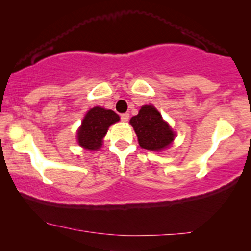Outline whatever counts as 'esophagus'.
Returning <instances> with one entry per match:
<instances>
[{"instance_id": "obj_1", "label": "esophagus", "mask_w": 251, "mask_h": 251, "mask_svg": "<svg viewBox=\"0 0 251 251\" xmlns=\"http://www.w3.org/2000/svg\"><path fill=\"white\" fill-rule=\"evenodd\" d=\"M120 118H121V121L122 122L129 121V114H128V113H123V114H121V116H120Z\"/></svg>"}]
</instances>
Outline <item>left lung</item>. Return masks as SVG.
I'll list each match as a JSON object with an SVG mask.
<instances>
[{"label":"left lung","instance_id":"left-lung-1","mask_svg":"<svg viewBox=\"0 0 251 251\" xmlns=\"http://www.w3.org/2000/svg\"><path fill=\"white\" fill-rule=\"evenodd\" d=\"M130 123L138 137L140 147L150 151L166 149L175 138L173 130L162 120V116L154 106L145 105L138 115L132 116Z\"/></svg>","mask_w":251,"mask_h":251}]
</instances>
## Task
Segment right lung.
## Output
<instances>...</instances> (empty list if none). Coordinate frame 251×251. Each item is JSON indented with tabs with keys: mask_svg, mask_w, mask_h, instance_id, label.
Wrapping results in <instances>:
<instances>
[{
	"mask_svg": "<svg viewBox=\"0 0 251 251\" xmlns=\"http://www.w3.org/2000/svg\"><path fill=\"white\" fill-rule=\"evenodd\" d=\"M120 116L112 109L94 107L87 113L77 131V142L84 149L95 151L101 147L102 137L108 126L118 122Z\"/></svg>",
	"mask_w": 251,
	"mask_h": 251,
	"instance_id": "right-lung-1",
	"label": "right lung"
}]
</instances>
